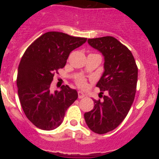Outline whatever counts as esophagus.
Masks as SVG:
<instances>
[{"mask_svg": "<svg viewBox=\"0 0 159 159\" xmlns=\"http://www.w3.org/2000/svg\"><path fill=\"white\" fill-rule=\"evenodd\" d=\"M86 96V95L83 92H80V91H79L78 92V97L79 99H82V98H84V97Z\"/></svg>", "mask_w": 159, "mask_h": 159, "instance_id": "1", "label": "esophagus"}]
</instances>
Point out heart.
Listing matches in <instances>:
<instances>
[{
  "label": "heart",
  "mask_w": 159,
  "mask_h": 159,
  "mask_svg": "<svg viewBox=\"0 0 159 159\" xmlns=\"http://www.w3.org/2000/svg\"><path fill=\"white\" fill-rule=\"evenodd\" d=\"M76 84H78L79 86L84 87L86 85V81H85V80L84 78H80L76 80Z\"/></svg>",
  "instance_id": "heart-1"
}]
</instances>
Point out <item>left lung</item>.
<instances>
[{"mask_svg": "<svg viewBox=\"0 0 159 159\" xmlns=\"http://www.w3.org/2000/svg\"><path fill=\"white\" fill-rule=\"evenodd\" d=\"M88 43L104 57V71L96 87L104 91L102 99L84 114L90 130L97 134L113 130L126 118L134 102L138 67L131 52L113 36L88 39Z\"/></svg>", "mask_w": 159, "mask_h": 159, "instance_id": "left-lung-1", "label": "left lung"}]
</instances>
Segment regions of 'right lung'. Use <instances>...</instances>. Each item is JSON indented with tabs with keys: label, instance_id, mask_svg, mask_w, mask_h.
<instances>
[{
	"label": "right lung",
	"instance_id": "add662e5",
	"mask_svg": "<svg viewBox=\"0 0 159 159\" xmlns=\"http://www.w3.org/2000/svg\"><path fill=\"white\" fill-rule=\"evenodd\" d=\"M87 41L59 32H46L24 53L17 71L18 96L25 116L38 128L52 130L63 123L65 112L78 98L76 90L63 85L50 89L54 72L65 66L69 54Z\"/></svg>",
	"mask_w": 159,
	"mask_h": 159
}]
</instances>
